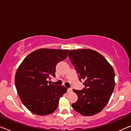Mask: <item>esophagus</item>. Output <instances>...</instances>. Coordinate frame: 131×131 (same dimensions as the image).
Returning a JSON list of instances; mask_svg holds the SVG:
<instances>
[{
	"label": "esophagus",
	"instance_id": "1",
	"mask_svg": "<svg viewBox=\"0 0 131 131\" xmlns=\"http://www.w3.org/2000/svg\"><path fill=\"white\" fill-rule=\"evenodd\" d=\"M72 92V89L71 88H68L67 89V92L68 93H70V92Z\"/></svg>",
	"mask_w": 131,
	"mask_h": 131
}]
</instances>
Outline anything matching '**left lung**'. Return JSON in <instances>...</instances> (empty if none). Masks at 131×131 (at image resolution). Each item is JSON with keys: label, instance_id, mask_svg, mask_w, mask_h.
<instances>
[{"label": "left lung", "instance_id": "left-lung-1", "mask_svg": "<svg viewBox=\"0 0 131 131\" xmlns=\"http://www.w3.org/2000/svg\"><path fill=\"white\" fill-rule=\"evenodd\" d=\"M68 57L85 85L82 90H73L78 100L72 107L84 116L98 114L107 104L114 90L113 68L104 56L91 49L69 50Z\"/></svg>", "mask_w": 131, "mask_h": 131}]
</instances>
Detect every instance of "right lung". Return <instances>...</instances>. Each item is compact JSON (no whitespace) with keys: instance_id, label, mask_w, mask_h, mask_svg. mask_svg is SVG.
Segmentation results:
<instances>
[{"instance_id":"obj_1","label":"right lung","mask_w":131,"mask_h":131,"mask_svg":"<svg viewBox=\"0 0 131 131\" xmlns=\"http://www.w3.org/2000/svg\"><path fill=\"white\" fill-rule=\"evenodd\" d=\"M68 50L41 49L29 54L18 67L15 86L22 103L32 113L47 115L57 109L67 92L63 85L49 83L56 65L67 58Z\"/></svg>"}]
</instances>
